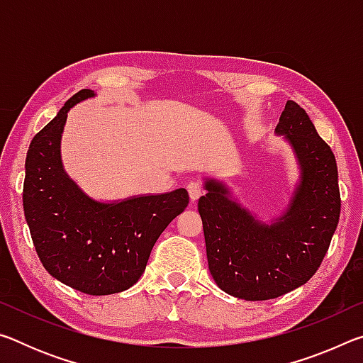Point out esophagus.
Instances as JSON below:
<instances>
[{
	"label": "esophagus",
	"mask_w": 363,
	"mask_h": 363,
	"mask_svg": "<svg viewBox=\"0 0 363 363\" xmlns=\"http://www.w3.org/2000/svg\"><path fill=\"white\" fill-rule=\"evenodd\" d=\"M187 190H189L190 200H192V201L199 200L200 196L203 195V182H201V181H190L187 184Z\"/></svg>",
	"instance_id": "34e87169"
}]
</instances>
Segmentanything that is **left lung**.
Returning <instances> with one entry per match:
<instances>
[{
    "label": "left lung",
    "mask_w": 363,
    "mask_h": 363,
    "mask_svg": "<svg viewBox=\"0 0 363 363\" xmlns=\"http://www.w3.org/2000/svg\"><path fill=\"white\" fill-rule=\"evenodd\" d=\"M277 133L285 134L301 164V182L290 208L272 225L261 224L223 184L206 181L200 196L208 267L232 296L266 301L304 285L320 267L341 211L337 167L330 145L309 115L288 101Z\"/></svg>",
    "instance_id": "obj_1"
}]
</instances>
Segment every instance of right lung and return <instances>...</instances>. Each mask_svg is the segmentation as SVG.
Returning a JSON list of instances; mask_svg holds the SVG:
<instances>
[{
  "label": "right lung",
  "instance_id": "obj_1",
  "mask_svg": "<svg viewBox=\"0 0 363 363\" xmlns=\"http://www.w3.org/2000/svg\"><path fill=\"white\" fill-rule=\"evenodd\" d=\"M78 91L32 139L26 160L23 213L49 274L93 296L125 291L140 279L153 245L189 205L186 189L99 203L84 195L60 162L67 112L93 97Z\"/></svg>",
  "mask_w": 363,
  "mask_h": 363
}]
</instances>
